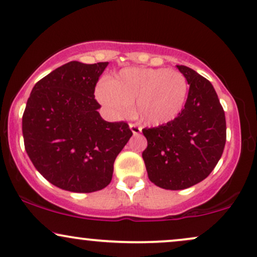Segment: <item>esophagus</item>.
I'll list each match as a JSON object with an SVG mask.
<instances>
[{
    "mask_svg": "<svg viewBox=\"0 0 257 257\" xmlns=\"http://www.w3.org/2000/svg\"><path fill=\"white\" fill-rule=\"evenodd\" d=\"M129 128H131V131H132V133L134 135H139L142 132L141 126H139L137 124H133V123H131V124H129Z\"/></svg>",
    "mask_w": 257,
    "mask_h": 257,
    "instance_id": "34e87169",
    "label": "esophagus"
}]
</instances>
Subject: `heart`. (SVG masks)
<instances>
[{"label":"heart","instance_id":"1","mask_svg":"<svg viewBox=\"0 0 257 257\" xmlns=\"http://www.w3.org/2000/svg\"><path fill=\"white\" fill-rule=\"evenodd\" d=\"M189 85L178 70L166 68H125L111 80L99 82L95 98L116 118L132 112L148 125H163L181 115Z\"/></svg>","mask_w":257,"mask_h":257}]
</instances>
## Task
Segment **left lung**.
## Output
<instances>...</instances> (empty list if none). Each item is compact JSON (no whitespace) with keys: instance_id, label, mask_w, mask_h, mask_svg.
<instances>
[{"instance_id":"left-lung-1","label":"left lung","mask_w":257,"mask_h":257,"mask_svg":"<svg viewBox=\"0 0 257 257\" xmlns=\"http://www.w3.org/2000/svg\"><path fill=\"white\" fill-rule=\"evenodd\" d=\"M177 68L189 83L183 111L172 122L142 129L148 178L169 190L187 189L203 181L221 158L226 142L225 112L212 83L189 67Z\"/></svg>"}]
</instances>
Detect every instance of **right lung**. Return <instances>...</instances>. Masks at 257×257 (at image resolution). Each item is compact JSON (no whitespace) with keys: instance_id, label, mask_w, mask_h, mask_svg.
I'll return each mask as SVG.
<instances>
[{"instance_id":"add662e5","label":"right lung","mask_w":257,"mask_h":257,"mask_svg":"<svg viewBox=\"0 0 257 257\" xmlns=\"http://www.w3.org/2000/svg\"><path fill=\"white\" fill-rule=\"evenodd\" d=\"M109 62H68L32 88L23 116L25 150L39 174L73 193L104 189L133 135L125 122H106L94 99Z\"/></svg>"}]
</instances>
